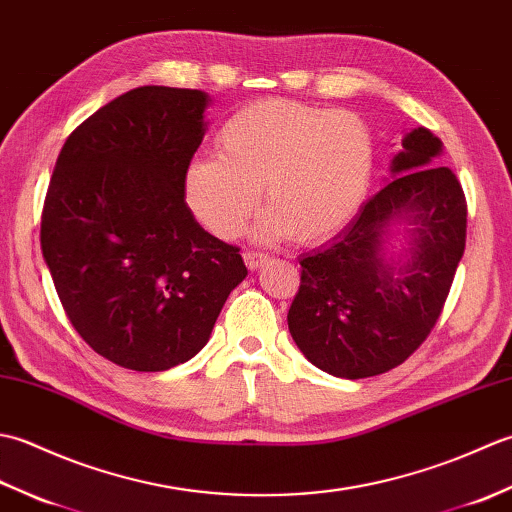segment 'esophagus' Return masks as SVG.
Masks as SVG:
<instances>
[{
  "instance_id": "34e87169",
  "label": "esophagus",
  "mask_w": 512,
  "mask_h": 512,
  "mask_svg": "<svg viewBox=\"0 0 512 512\" xmlns=\"http://www.w3.org/2000/svg\"><path fill=\"white\" fill-rule=\"evenodd\" d=\"M244 262H246V266H248L250 270H257V268H262V266L268 262V255L257 253V250H246V253H244Z\"/></svg>"
}]
</instances>
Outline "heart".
<instances>
[{
	"mask_svg": "<svg viewBox=\"0 0 512 512\" xmlns=\"http://www.w3.org/2000/svg\"><path fill=\"white\" fill-rule=\"evenodd\" d=\"M217 143L220 156L189 162L184 198L222 239L244 231L264 187L270 209L255 239L325 242L358 213L372 184L374 138L354 112L264 99L228 118Z\"/></svg>",
	"mask_w": 512,
	"mask_h": 512,
	"instance_id": "b5f03b06",
	"label": "heart"
}]
</instances>
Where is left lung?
<instances>
[{"instance_id":"left-lung-1","label":"left lung","mask_w":512,"mask_h":512,"mask_svg":"<svg viewBox=\"0 0 512 512\" xmlns=\"http://www.w3.org/2000/svg\"><path fill=\"white\" fill-rule=\"evenodd\" d=\"M442 140L418 127L402 138L391 180L354 220L301 255L288 328L312 365L339 378L385 374L436 325L466 244V198L449 167L431 165ZM410 224L398 260L384 253L390 226Z\"/></svg>"}]
</instances>
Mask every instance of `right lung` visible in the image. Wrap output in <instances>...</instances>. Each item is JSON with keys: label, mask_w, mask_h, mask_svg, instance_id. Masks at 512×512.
I'll return each mask as SVG.
<instances>
[{"label": "right lung", "mask_w": 512, "mask_h": 512, "mask_svg": "<svg viewBox=\"0 0 512 512\" xmlns=\"http://www.w3.org/2000/svg\"><path fill=\"white\" fill-rule=\"evenodd\" d=\"M209 94L143 85L65 140L41 213V250L74 330L134 372H165L206 345L248 270L195 222L184 171Z\"/></svg>", "instance_id": "right-lung-1"}]
</instances>
